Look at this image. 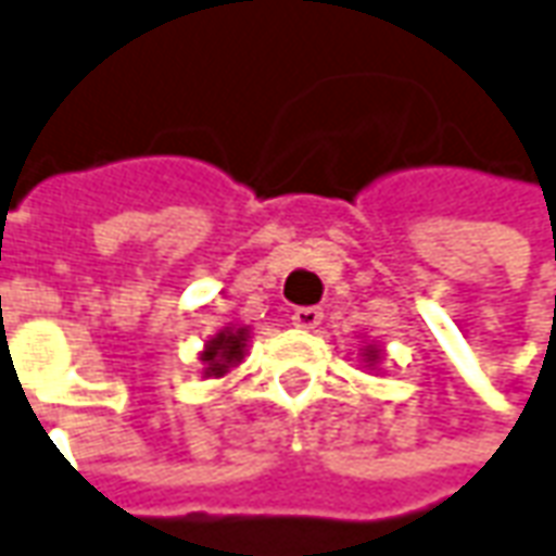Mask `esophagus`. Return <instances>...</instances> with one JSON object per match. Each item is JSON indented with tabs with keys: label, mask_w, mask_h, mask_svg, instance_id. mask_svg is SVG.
Returning a JSON list of instances; mask_svg holds the SVG:
<instances>
[{
	"label": "esophagus",
	"mask_w": 556,
	"mask_h": 556,
	"mask_svg": "<svg viewBox=\"0 0 556 556\" xmlns=\"http://www.w3.org/2000/svg\"><path fill=\"white\" fill-rule=\"evenodd\" d=\"M291 325L294 328H304V331H313L321 325V309L318 306H298L294 313H291Z\"/></svg>",
	"instance_id": "34e87169"
}]
</instances>
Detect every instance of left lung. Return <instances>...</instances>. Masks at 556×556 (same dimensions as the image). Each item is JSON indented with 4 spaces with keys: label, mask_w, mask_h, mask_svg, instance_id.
<instances>
[{
    "label": "left lung",
    "mask_w": 556,
    "mask_h": 556,
    "mask_svg": "<svg viewBox=\"0 0 556 556\" xmlns=\"http://www.w3.org/2000/svg\"><path fill=\"white\" fill-rule=\"evenodd\" d=\"M367 358H370V361H376V352H370V355H367Z\"/></svg>",
    "instance_id": "left-lung-1"
}]
</instances>
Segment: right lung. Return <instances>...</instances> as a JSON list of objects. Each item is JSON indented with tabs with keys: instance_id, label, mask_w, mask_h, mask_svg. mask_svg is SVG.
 Returning <instances> with one entry per match:
<instances>
[{
	"instance_id": "add662e5",
	"label": "right lung",
	"mask_w": 556,
	"mask_h": 556,
	"mask_svg": "<svg viewBox=\"0 0 556 556\" xmlns=\"http://www.w3.org/2000/svg\"><path fill=\"white\" fill-rule=\"evenodd\" d=\"M243 345H247V328L216 333L211 343H207V349L201 352V361L207 364L204 372L207 376H223L231 364H238L243 358Z\"/></svg>"
}]
</instances>
